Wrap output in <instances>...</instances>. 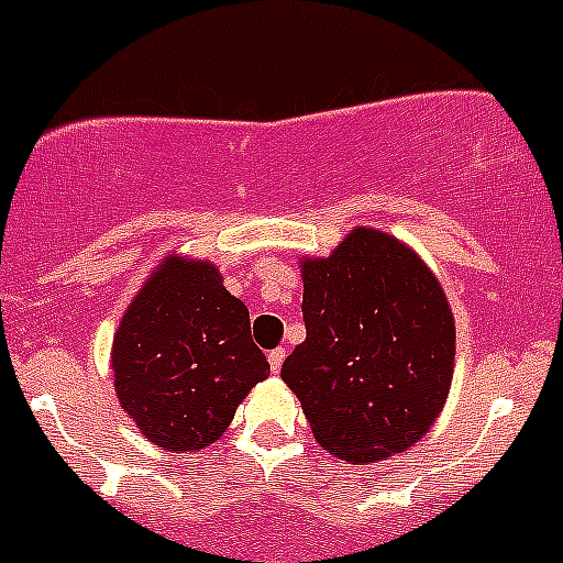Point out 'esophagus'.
Segmentation results:
<instances>
[{
    "instance_id": "1",
    "label": "esophagus",
    "mask_w": 563,
    "mask_h": 563,
    "mask_svg": "<svg viewBox=\"0 0 563 563\" xmlns=\"http://www.w3.org/2000/svg\"><path fill=\"white\" fill-rule=\"evenodd\" d=\"M283 360H286V349H272V352H269V365H272V374H280V368H283Z\"/></svg>"
}]
</instances>
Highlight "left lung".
Returning a JSON list of instances; mask_svg holds the SVG:
<instances>
[{"label":"left lung","mask_w":563,"mask_h":563,"mask_svg":"<svg viewBox=\"0 0 563 563\" xmlns=\"http://www.w3.org/2000/svg\"><path fill=\"white\" fill-rule=\"evenodd\" d=\"M299 272L308 335L280 376L313 438L352 465L412 449L454 379V313L434 272L401 239L365 225L330 255H302Z\"/></svg>","instance_id":"left-lung-1"}]
</instances>
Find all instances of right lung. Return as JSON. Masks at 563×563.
<instances>
[{"label": "right lung", "instance_id": "obj_1", "mask_svg": "<svg viewBox=\"0 0 563 563\" xmlns=\"http://www.w3.org/2000/svg\"><path fill=\"white\" fill-rule=\"evenodd\" d=\"M114 393L145 440L187 454L222 438L269 376L250 310L211 261L173 253L134 294L112 338Z\"/></svg>", "mask_w": 563, "mask_h": 563}]
</instances>
